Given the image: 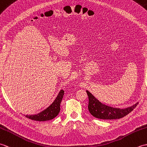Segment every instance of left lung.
I'll return each mask as SVG.
<instances>
[{
    "mask_svg": "<svg viewBox=\"0 0 147 147\" xmlns=\"http://www.w3.org/2000/svg\"><path fill=\"white\" fill-rule=\"evenodd\" d=\"M88 96V111L93 116L101 119H116L126 116L133 111L138 103L133 105L131 107L126 109L114 108L103 104L98 100L96 99L91 93L86 90Z\"/></svg>",
    "mask_w": 147,
    "mask_h": 147,
    "instance_id": "left-lung-1",
    "label": "left lung"
}]
</instances>
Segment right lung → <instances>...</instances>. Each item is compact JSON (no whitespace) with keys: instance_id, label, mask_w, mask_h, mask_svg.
Instances as JSON below:
<instances>
[{"instance_id":"add662e5","label":"right lung","mask_w":147,"mask_h":147,"mask_svg":"<svg viewBox=\"0 0 147 147\" xmlns=\"http://www.w3.org/2000/svg\"><path fill=\"white\" fill-rule=\"evenodd\" d=\"M64 94V90H61L54 102L49 107L47 108L45 110L43 111L42 112L37 114L26 115V117L32 120L38 121H45L53 119L57 116L59 112H60V105L62 98H63Z\"/></svg>"}]
</instances>
